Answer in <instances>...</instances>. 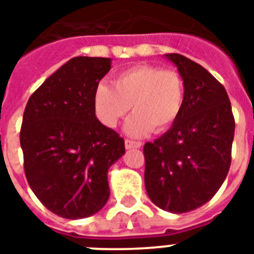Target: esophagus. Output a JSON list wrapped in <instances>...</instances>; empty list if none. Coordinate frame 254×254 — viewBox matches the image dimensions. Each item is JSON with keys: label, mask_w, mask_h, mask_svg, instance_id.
<instances>
[{"label": "esophagus", "mask_w": 254, "mask_h": 254, "mask_svg": "<svg viewBox=\"0 0 254 254\" xmlns=\"http://www.w3.org/2000/svg\"><path fill=\"white\" fill-rule=\"evenodd\" d=\"M125 145L127 149H132V148H140L141 147V141L136 140H131V139H126Z\"/></svg>", "instance_id": "esophagus-1"}]
</instances>
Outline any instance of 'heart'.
I'll use <instances>...</instances> for the list:
<instances>
[{
	"label": "heart",
	"instance_id": "1",
	"mask_svg": "<svg viewBox=\"0 0 254 254\" xmlns=\"http://www.w3.org/2000/svg\"><path fill=\"white\" fill-rule=\"evenodd\" d=\"M186 96L183 76L175 70L154 64H137L119 72L115 86L99 82L94 92L96 117L106 127L114 128L127 115L125 126L131 136H143L152 129L164 132L178 121Z\"/></svg>",
	"mask_w": 254,
	"mask_h": 254
}]
</instances>
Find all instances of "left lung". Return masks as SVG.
<instances>
[{
    "instance_id": "8db88e82",
    "label": "left lung",
    "mask_w": 254,
    "mask_h": 254,
    "mask_svg": "<svg viewBox=\"0 0 254 254\" xmlns=\"http://www.w3.org/2000/svg\"><path fill=\"white\" fill-rule=\"evenodd\" d=\"M166 57L184 79V106L166 133L144 144V184L155 205L184 213L209 201L227 178L235 118L215 76L187 57Z\"/></svg>"
}]
</instances>
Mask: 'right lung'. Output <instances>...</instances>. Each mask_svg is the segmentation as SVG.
<instances>
[{
    "label": "right lung",
    "mask_w": 254,
    "mask_h": 254,
    "mask_svg": "<svg viewBox=\"0 0 254 254\" xmlns=\"http://www.w3.org/2000/svg\"><path fill=\"white\" fill-rule=\"evenodd\" d=\"M111 60L75 57L29 98L19 141L31 190L64 219L95 215L109 200V168L125 140L95 117L94 92Z\"/></svg>",
    "instance_id": "add662e5"
}]
</instances>
